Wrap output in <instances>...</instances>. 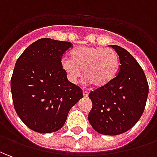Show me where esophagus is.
I'll return each mask as SVG.
<instances>
[{
	"label": "esophagus",
	"mask_w": 157,
	"mask_h": 157,
	"mask_svg": "<svg viewBox=\"0 0 157 157\" xmlns=\"http://www.w3.org/2000/svg\"><path fill=\"white\" fill-rule=\"evenodd\" d=\"M88 95H89L88 91H85V90H84V91H83V96H84V97H88Z\"/></svg>",
	"instance_id": "esophagus-1"
}]
</instances>
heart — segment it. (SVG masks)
<instances>
[{
  "label": "heart",
  "mask_w": 157,
  "mask_h": 157,
  "mask_svg": "<svg viewBox=\"0 0 157 157\" xmlns=\"http://www.w3.org/2000/svg\"><path fill=\"white\" fill-rule=\"evenodd\" d=\"M71 57L62 59L61 67L72 83H76L83 71L87 83L101 88L113 80L120 68L119 56L112 48L82 46L74 49Z\"/></svg>",
  "instance_id": "obj_1"
}]
</instances>
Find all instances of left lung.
<instances>
[{
  "label": "left lung",
  "mask_w": 157,
  "mask_h": 157,
  "mask_svg": "<svg viewBox=\"0 0 157 157\" xmlns=\"http://www.w3.org/2000/svg\"><path fill=\"white\" fill-rule=\"evenodd\" d=\"M120 58L118 74L103 87L90 92L92 109L88 115L95 131L121 134L139 121L146 105L149 85L142 67L125 48L111 45Z\"/></svg>",
  "instance_id": "obj_1"
}]
</instances>
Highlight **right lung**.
Masks as SVG:
<instances>
[{
    "label": "right lung",
    "instance_id": "1",
    "mask_svg": "<svg viewBox=\"0 0 157 157\" xmlns=\"http://www.w3.org/2000/svg\"><path fill=\"white\" fill-rule=\"evenodd\" d=\"M72 43L42 38L25 48L11 78L15 111L30 129L49 133L64 126L83 90L68 81L61 58Z\"/></svg>",
    "mask_w": 157,
    "mask_h": 157
}]
</instances>
